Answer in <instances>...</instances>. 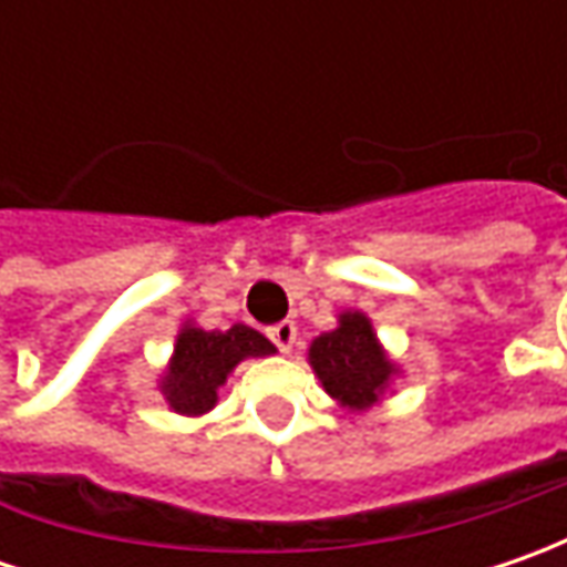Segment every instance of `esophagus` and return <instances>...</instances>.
<instances>
[{"label": "esophagus", "mask_w": 567, "mask_h": 567, "mask_svg": "<svg viewBox=\"0 0 567 567\" xmlns=\"http://www.w3.org/2000/svg\"><path fill=\"white\" fill-rule=\"evenodd\" d=\"M268 338L277 343V350H280V353H290V350L296 347V324L293 321H280V324L268 328Z\"/></svg>", "instance_id": "1"}]
</instances>
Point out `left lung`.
<instances>
[{"label": "left lung", "mask_w": 567, "mask_h": 567, "mask_svg": "<svg viewBox=\"0 0 567 567\" xmlns=\"http://www.w3.org/2000/svg\"><path fill=\"white\" fill-rule=\"evenodd\" d=\"M309 362L321 388L347 410H369L388 391L398 365L388 360L384 347L362 312H343L338 328L312 340Z\"/></svg>", "instance_id": "obj_1"}]
</instances>
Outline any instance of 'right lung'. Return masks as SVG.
Instances as JSON below:
<instances>
[{
  "label": "right lung",
  "instance_id": "right-lung-1",
  "mask_svg": "<svg viewBox=\"0 0 567 567\" xmlns=\"http://www.w3.org/2000/svg\"><path fill=\"white\" fill-rule=\"evenodd\" d=\"M274 343L249 324H233L229 331H205L183 324L173 360L161 379V394L173 413L202 416L214 410L217 388L249 357H271Z\"/></svg>",
  "mask_w": 567,
  "mask_h": 567
}]
</instances>
